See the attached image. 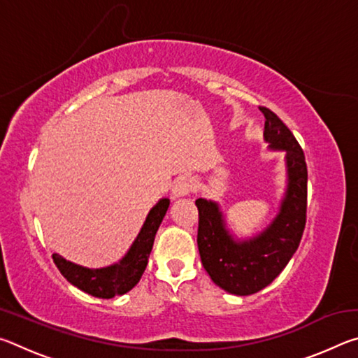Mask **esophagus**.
<instances>
[{
  "label": "esophagus",
  "instance_id": "1",
  "mask_svg": "<svg viewBox=\"0 0 358 358\" xmlns=\"http://www.w3.org/2000/svg\"><path fill=\"white\" fill-rule=\"evenodd\" d=\"M194 189H196V181H194L191 177H178L173 181L172 196L173 197L189 196L191 192H194Z\"/></svg>",
  "mask_w": 358,
  "mask_h": 358
}]
</instances>
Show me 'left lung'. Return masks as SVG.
<instances>
[{"label": "left lung", "instance_id": "obj_1", "mask_svg": "<svg viewBox=\"0 0 358 358\" xmlns=\"http://www.w3.org/2000/svg\"><path fill=\"white\" fill-rule=\"evenodd\" d=\"M264 137L271 148L286 151L289 186L280 215L262 234L235 241L224 227L217 205L197 199V246L203 268L221 289L235 295H251L268 286L281 273L300 245L306 224L308 169L305 153L282 120L268 107Z\"/></svg>", "mask_w": 358, "mask_h": 358}]
</instances>
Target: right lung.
I'll return each instance as SVG.
<instances>
[{"label":"right lung","instance_id":"1","mask_svg":"<svg viewBox=\"0 0 358 358\" xmlns=\"http://www.w3.org/2000/svg\"><path fill=\"white\" fill-rule=\"evenodd\" d=\"M169 203H171L169 199H161L150 210L134 245L118 264L107 266V268L90 270L69 262L58 254H53V262L72 286L90 295L98 296V299H113L115 295L129 292L141 281L143 271L147 268L155 235L161 226L162 217L166 216Z\"/></svg>","mask_w":358,"mask_h":358}]
</instances>
